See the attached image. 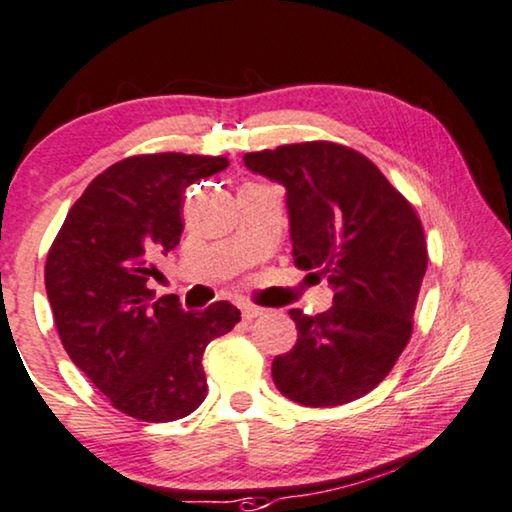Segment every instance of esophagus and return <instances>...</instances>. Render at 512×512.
Returning a JSON list of instances; mask_svg holds the SVG:
<instances>
[{
  "instance_id": "esophagus-1",
  "label": "esophagus",
  "mask_w": 512,
  "mask_h": 512,
  "mask_svg": "<svg viewBox=\"0 0 512 512\" xmlns=\"http://www.w3.org/2000/svg\"><path fill=\"white\" fill-rule=\"evenodd\" d=\"M262 313H264V308H257V306H250V304H243L241 306V318L243 320H255Z\"/></svg>"
}]
</instances>
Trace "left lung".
Masks as SVG:
<instances>
[{
	"label": "left lung",
	"mask_w": 512,
	"mask_h": 512,
	"mask_svg": "<svg viewBox=\"0 0 512 512\" xmlns=\"http://www.w3.org/2000/svg\"><path fill=\"white\" fill-rule=\"evenodd\" d=\"M243 164L285 187L294 264L327 273V313L292 308L297 343L278 355V392L311 408L369 394L406 348L427 271L413 206L371 160L329 141L246 153Z\"/></svg>",
	"instance_id": "8db88e82"
}]
</instances>
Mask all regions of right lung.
<instances>
[{"label":"right lung","instance_id":"right-lung-1","mask_svg":"<svg viewBox=\"0 0 512 512\" xmlns=\"http://www.w3.org/2000/svg\"><path fill=\"white\" fill-rule=\"evenodd\" d=\"M227 157L157 153L115 162L78 201L50 246L46 292L62 345L122 413L181 420L206 399V345L241 320L215 301L185 311L155 297V262L178 246L187 185L227 169Z\"/></svg>","mask_w":512,"mask_h":512}]
</instances>
